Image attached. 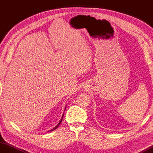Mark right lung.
I'll use <instances>...</instances> for the list:
<instances>
[{"instance_id": "1", "label": "right lung", "mask_w": 153, "mask_h": 153, "mask_svg": "<svg viewBox=\"0 0 153 153\" xmlns=\"http://www.w3.org/2000/svg\"><path fill=\"white\" fill-rule=\"evenodd\" d=\"M66 108H65V109H66ZM64 114H62V118H61V120H60V121L59 122V123H58V124L56 126H55L54 127V128H53V129H51V130H49V131H53V130H54V129H56L57 128H58V126H59L60 124V123L62 122V119H63V117H64Z\"/></svg>"}]
</instances>
